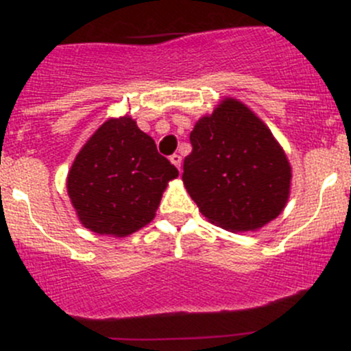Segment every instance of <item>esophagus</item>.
Returning <instances> with one entry per match:
<instances>
[{
    "instance_id": "34e87169",
    "label": "esophagus",
    "mask_w": 351,
    "mask_h": 351,
    "mask_svg": "<svg viewBox=\"0 0 351 351\" xmlns=\"http://www.w3.org/2000/svg\"><path fill=\"white\" fill-rule=\"evenodd\" d=\"M169 161L173 162V165L176 166V168H182V156L180 154H173V156H169Z\"/></svg>"
}]
</instances>
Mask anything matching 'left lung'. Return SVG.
Returning a JSON list of instances; mask_svg holds the SVG:
<instances>
[{"instance_id": "obj_1", "label": "left lung", "mask_w": 351, "mask_h": 351, "mask_svg": "<svg viewBox=\"0 0 351 351\" xmlns=\"http://www.w3.org/2000/svg\"><path fill=\"white\" fill-rule=\"evenodd\" d=\"M183 183L207 221L231 232L258 231L290 197L292 166L267 123L226 97L190 132Z\"/></svg>"}]
</instances>
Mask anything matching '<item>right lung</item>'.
Listing matches in <instances>:
<instances>
[{"mask_svg": "<svg viewBox=\"0 0 351 351\" xmlns=\"http://www.w3.org/2000/svg\"><path fill=\"white\" fill-rule=\"evenodd\" d=\"M178 169L158 153L153 137L129 115L110 117L84 143L66 186L81 224L91 232L125 238L154 219Z\"/></svg>", "mask_w": 351, "mask_h": 351, "instance_id": "1", "label": "right lung"}]
</instances>
